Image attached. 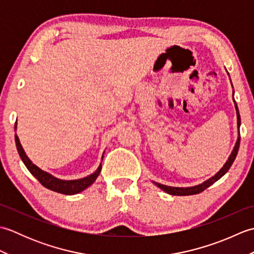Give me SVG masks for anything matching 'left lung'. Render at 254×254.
<instances>
[{"label": "left lung", "instance_id": "1", "mask_svg": "<svg viewBox=\"0 0 254 254\" xmlns=\"http://www.w3.org/2000/svg\"><path fill=\"white\" fill-rule=\"evenodd\" d=\"M230 82H231V80H230ZM231 86H233V84H231ZM233 96H234V91H233ZM234 102H235V108H236V113H237V127H238V138H237V142L235 144V147L233 149V152H231L227 161H226L222 168L219 169V171H217L216 174H215L213 177H210L209 179H207L206 181H204L202 183H199V185L194 186V187H187V188L169 187V186H165V185H161V183H157V182L153 181L155 186H157L159 189H161V190L165 191L166 193L171 194V195H180V196H182V195H193V194H197V193L203 192L205 189H207L208 187L212 186L214 182H216L224 175H226V172L229 170L231 165H233V163L236 159V156H237V154H238V149H239V145H240V124H241L240 113H239L238 106H237L235 99H234Z\"/></svg>", "mask_w": 254, "mask_h": 254}]
</instances>
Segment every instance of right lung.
<instances>
[{
	"mask_svg": "<svg viewBox=\"0 0 254 254\" xmlns=\"http://www.w3.org/2000/svg\"><path fill=\"white\" fill-rule=\"evenodd\" d=\"M16 128H17V122L15 123V131H16ZM15 143H16V147H17V152L20 156L21 160H23V163L27 167V169L29 170L30 174L34 176L42 186L47 189H49V190H51V191L66 194V195H73V194H77L93 185V183L96 181L97 177L99 176L100 171H101V163H100L98 168H97V170L95 172H93V174L87 176V177H85V178H80V179H75V180L59 179V178L49 174V172L40 169L39 167L32 163V161L28 158V156L26 155L23 146H21L17 134H15ZM104 154H105V152H104ZM102 158H104V155H102L101 160H102Z\"/></svg>",
	"mask_w": 254,
	"mask_h": 254,
	"instance_id": "obj_1",
	"label": "right lung"
}]
</instances>
